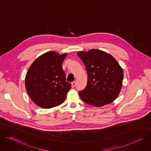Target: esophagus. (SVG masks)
<instances>
[{"label": "esophagus", "mask_w": 151, "mask_h": 151, "mask_svg": "<svg viewBox=\"0 0 151 151\" xmlns=\"http://www.w3.org/2000/svg\"><path fill=\"white\" fill-rule=\"evenodd\" d=\"M72 86L73 87H75V86H76V82H75V81L72 82Z\"/></svg>", "instance_id": "esophagus-1"}]
</instances>
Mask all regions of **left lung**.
Returning <instances> with one entry per match:
<instances>
[{
  "mask_svg": "<svg viewBox=\"0 0 151 151\" xmlns=\"http://www.w3.org/2000/svg\"><path fill=\"white\" fill-rule=\"evenodd\" d=\"M77 55L85 64L88 75L87 87L79 92L82 100L96 107L114 101L120 93L124 78L118 61L100 50L79 51Z\"/></svg>",
  "mask_w": 151,
  "mask_h": 151,
  "instance_id": "1",
  "label": "left lung"
}]
</instances>
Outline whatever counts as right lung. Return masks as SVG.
<instances>
[{
    "mask_svg": "<svg viewBox=\"0 0 151 151\" xmlns=\"http://www.w3.org/2000/svg\"><path fill=\"white\" fill-rule=\"evenodd\" d=\"M67 54L49 51L37 58L25 78V87L33 101L42 108L50 109L63 103L71 88L66 82L62 63Z\"/></svg>",
    "mask_w": 151,
    "mask_h": 151,
    "instance_id": "add662e5",
    "label": "right lung"
}]
</instances>
